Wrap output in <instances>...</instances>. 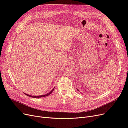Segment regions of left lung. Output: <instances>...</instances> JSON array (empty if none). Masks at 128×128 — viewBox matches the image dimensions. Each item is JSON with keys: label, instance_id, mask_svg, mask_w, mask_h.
<instances>
[{"label": "left lung", "instance_id": "left-lung-1", "mask_svg": "<svg viewBox=\"0 0 128 128\" xmlns=\"http://www.w3.org/2000/svg\"><path fill=\"white\" fill-rule=\"evenodd\" d=\"M77 89V90H78V91H79V90H78V89Z\"/></svg>", "mask_w": 128, "mask_h": 128}]
</instances>
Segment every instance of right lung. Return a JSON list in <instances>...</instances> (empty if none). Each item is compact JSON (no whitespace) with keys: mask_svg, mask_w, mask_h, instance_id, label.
<instances>
[{"mask_svg":"<svg viewBox=\"0 0 128 128\" xmlns=\"http://www.w3.org/2000/svg\"><path fill=\"white\" fill-rule=\"evenodd\" d=\"M54 88L50 92H49V93H46V94H44V95H42V96H30V95H28V94H26V93H25V94H26L28 96H30V97H32V98H42V97H45V96H48L49 95H50V94L53 91V90H54Z\"/></svg>","mask_w":128,"mask_h":128,"instance_id":"obj_1","label":"right lung"}]
</instances>
